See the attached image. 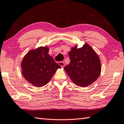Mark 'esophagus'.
I'll return each instance as SVG.
<instances>
[{
  "instance_id": "34e87169",
  "label": "esophagus",
  "mask_w": 124,
  "mask_h": 124,
  "mask_svg": "<svg viewBox=\"0 0 124 124\" xmlns=\"http://www.w3.org/2000/svg\"><path fill=\"white\" fill-rule=\"evenodd\" d=\"M58 64L59 65L61 66L62 68H64V66H65V64H64V62H58Z\"/></svg>"
}]
</instances>
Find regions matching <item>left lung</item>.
<instances>
[{"label": "left lung", "mask_w": 124, "mask_h": 124, "mask_svg": "<svg viewBox=\"0 0 124 124\" xmlns=\"http://www.w3.org/2000/svg\"><path fill=\"white\" fill-rule=\"evenodd\" d=\"M70 64L64 67L77 85L84 87L95 82L100 75L101 66L97 54L86 43L81 48H72L69 54Z\"/></svg>", "instance_id": "left-lung-1"}]
</instances>
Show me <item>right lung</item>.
<instances>
[{
    "label": "right lung",
    "mask_w": 124,
    "mask_h": 124,
    "mask_svg": "<svg viewBox=\"0 0 124 124\" xmlns=\"http://www.w3.org/2000/svg\"><path fill=\"white\" fill-rule=\"evenodd\" d=\"M49 48L40 47L26 54L22 62V74L28 82L37 87L44 86L51 79L59 65L48 54Z\"/></svg>",
    "instance_id": "1"
}]
</instances>
